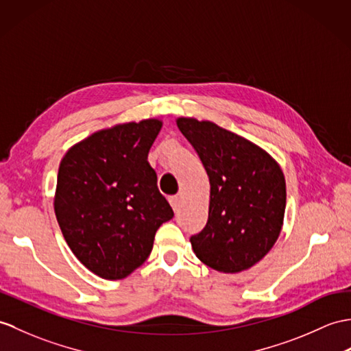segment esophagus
Segmentation results:
<instances>
[{
  "label": "esophagus",
  "mask_w": 351,
  "mask_h": 351,
  "mask_svg": "<svg viewBox=\"0 0 351 351\" xmlns=\"http://www.w3.org/2000/svg\"><path fill=\"white\" fill-rule=\"evenodd\" d=\"M179 197L178 195H172V197H169V203H170V206L173 208V210H178V208H179Z\"/></svg>",
  "instance_id": "esophagus-1"
}]
</instances>
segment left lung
Segmentation results:
<instances>
[{
    "label": "left lung",
    "mask_w": 351,
    "mask_h": 351,
    "mask_svg": "<svg viewBox=\"0 0 351 351\" xmlns=\"http://www.w3.org/2000/svg\"><path fill=\"white\" fill-rule=\"evenodd\" d=\"M210 184L208 221L190 238L203 263L236 274L260 262L274 247L286 210L282 170L260 146L210 121L178 118Z\"/></svg>",
    "instance_id": "1"
}]
</instances>
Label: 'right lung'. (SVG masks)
Here are the masks:
<instances>
[{
  "label": "right lung",
  "instance_id": "obj_1",
  "mask_svg": "<svg viewBox=\"0 0 351 351\" xmlns=\"http://www.w3.org/2000/svg\"><path fill=\"white\" fill-rule=\"evenodd\" d=\"M158 119L100 130L65 154L55 215L73 254L104 280H122L152 251L158 227L173 218L158 191L148 152Z\"/></svg>",
  "mask_w": 351,
  "mask_h": 351
}]
</instances>
